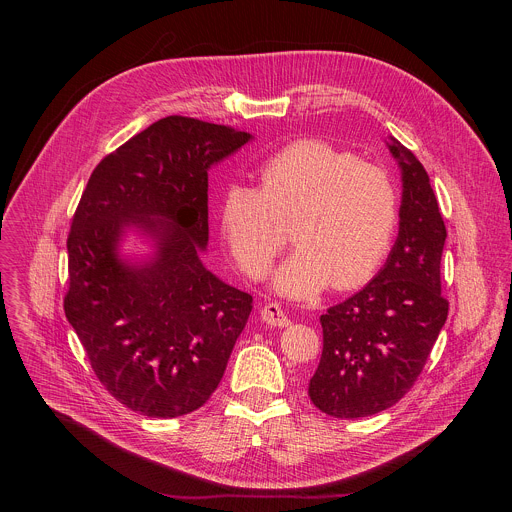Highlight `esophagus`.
I'll return each mask as SVG.
<instances>
[{
  "label": "esophagus",
  "instance_id": "esophagus-1",
  "mask_svg": "<svg viewBox=\"0 0 512 512\" xmlns=\"http://www.w3.org/2000/svg\"><path fill=\"white\" fill-rule=\"evenodd\" d=\"M261 318H263L265 324H269V326H273V328H283V326L289 324L287 314L281 310L279 304H265V306L261 308Z\"/></svg>",
  "mask_w": 512,
  "mask_h": 512
}]
</instances>
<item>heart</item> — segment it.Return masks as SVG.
Wrapping results in <instances>:
<instances>
[{
  "instance_id": "1",
  "label": "heart",
  "mask_w": 512,
  "mask_h": 512,
  "mask_svg": "<svg viewBox=\"0 0 512 512\" xmlns=\"http://www.w3.org/2000/svg\"><path fill=\"white\" fill-rule=\"evenodd\" d=\"M259 186L229 184L218 200L221 235L249 277H261L283 249L291 221L294 249L273 275L279 294L316 296L330 283L367 281L393 241L399 192L391 174L320 139L289 143L257 170Z\"/></svg>"
}]
</instances>
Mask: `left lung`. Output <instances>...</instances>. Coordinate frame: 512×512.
I'll list each match as a JSON object with an SVG mask.
<instances>
[{"label":"left lung","instance_id":"8db88e82","mask_svg":"<svg viewBox=\"0 0 512 512\" xmlns=\"http://www.w3.org/2000/svg\"><path fill=\"white\" fill-rule=\"evenodd\" d=\"M389 148L403 172L397 243L371 283L320 316L324 346L308 395L340 419L375 415L403 399L450 310L440 275L448 233L429 176L403 143L393 139Z\"/></svg>","mask_w":512,"mask_h":512}]
</instances>
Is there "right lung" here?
<instances>
[{"mask_svg":"<svg viewBox=\"0 0 512 512\" xmlns=\"http://www.w3.org/2000/svg\"><path fill=\"white\" fill-rule=\"evenodd\" d=\"M249 139L170 115L105 156L83 190L66 239L64 314L101 385L131 411L186 415L225 375L253 298L206 271L198 253L208 241V168ZM129 224L161 241L143 268L116 259Z\"/></svg>","mask_w":512,"mask_h":512,"instance_id":"add662e5","label":"right lung"}]
</instances>
